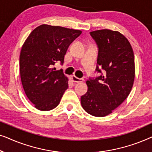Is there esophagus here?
<instances>
[{
	"mask_svg": "<svg viewBox=\"0 0 152 152\" xmlns=\"http://www.w3.org/2000/svg\"><path fill=\"white\" fill-rule=\"evenodd\" d=\"M72 82H74L79 83V82H82L83 81H84V79H83V78H78L75 75H73V76H72Z\"/></svg>",
	"mask_w": 152,
	"mask_h": 152,
	"instance_id": "34e87169",
	"label": "esophagus"
}]
</instances>
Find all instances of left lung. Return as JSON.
I'll use <instances>...</instances> for the list:
<instances>
[{"mask_svg":"<svg viewBox=\"0 0 152 152\" xmlns=\"http://www.w3.org/2000/svg\"><path fill=\"white\" fill-rule=\"evenodd\" d=\"M90 34L98 48L95 70L102 75L86 81L88 91L81 97V104L88 113L104 117L119 107L132 91L134 55L127 39L118 31L106 29Z\"/></svg>","mask_w":152,"mask_h":152,"instance_id":"8db88e82","label":"left lung"}]
</instances>
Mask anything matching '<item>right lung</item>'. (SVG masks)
Returning a JSON list of instances; mask_svg holds the SVG:
<instances>
[{"instance_id": "1", "label": "right lung", "mask_w": 152, "mask_h": 152, "mask_svg": "<svg viewBox=\"0 0 152 152\" xmlns=\"http://www.w3.org/2000/svg\"><path fill=\"white\" fill-rule=\"evenodd\" d=\"M82 31L41 25L30 33L20 54V74L25 93L34 107L50 111L59 104L68 88L63 70L53 68L63 64L64 56Z\"/></svg>"}]
</instances>
